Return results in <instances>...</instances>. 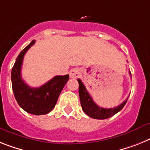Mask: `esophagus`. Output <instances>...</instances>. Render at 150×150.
<instances>
[{"instance_id": "1", "label": "esophagus", "mask_w": 150, "mask_h": 150, "mask_svg": "<svg viewBox=\"0 0 150 150\" xmlns=\"http://www.w3.org/2000/svg\"><path fill=\"white\" fill-rule=\"evenodd\" d=\"M79 75V71L76 69H71V71H69V76L71 79H77Z\"/></svg>"}]
</instances>
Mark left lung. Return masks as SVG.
I'll use <instances>...</instances> for the list:
<instances>
[{
	"instance_id": "obj_1",
	"label": "left lung",
	"mask_w": 150,
	"mask_h": 150,
	"mask_svg": "<svg viewBox=\"0 0 150 150\" xmlns=\"http://www.w3.org/2000/svg\"><path fill=\"white\" fill-rule=\"evenodd\" d=\"M129 75L130 71H129ZM79 85V98H80V101H81V105L82 108V110H84L87 115H88L94 119H98V120H104L109 118L112 116H114L117 112L120 111L122 108H124V105L127 103L128 98L124 100V102L120 104L119 106L116 107L114 108H103L99 107L95 104L92 98L91 97L90 94L88 92L87 89L85 88V85L82 83V81L79 79H78Z\"/></svg>"
}]
</instances>
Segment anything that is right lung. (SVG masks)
Masks as SVG:
<instances>
[{
	"label": "right lung",
	"mask_w": 150,
	"mask_h": 150,
	"mask_svg": "<svg viewBox=\"0 0 150 150\" xmlns=\"http://www.w3.org/2000/svg\"><path fill=\"white\" fill-rule=\"evenodd\" d=\"M34 43L35 40H33L17 56L11 71V81L15 98L21 108L30 114L42 115L53 109L69 75L55 76L40 88L26 85L21 78V68L24 55Z\"/></svg>",
	"instance_id": "add662e5"
}]
</instances>
